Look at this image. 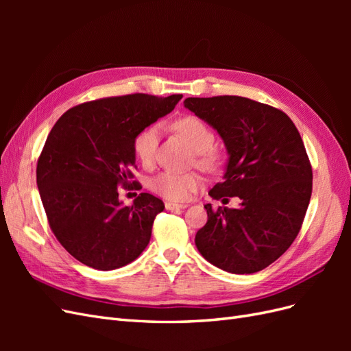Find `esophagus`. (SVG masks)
Returning <instances> with one entry per match:
<instances>
[{"mask_svg": "<svg viewBox=\"0 0 351 351\" xmlns=\"http://www.w3.org/2000/svg\"><path fill=\"white\" fill-rule=\"evenodd\" d=\"M186 204H171V202H165V209L168 210H176V209H186Z\"/></svg>", "mask_w": 351, "mask_h": 351, "instance_id": "esophagus-1", "label": "esophagus"}]
</instances>
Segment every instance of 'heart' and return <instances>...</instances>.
I'll use <instances>...</instances> for the list:
<instances>
[{
    "instance_id": "b5f03b06",
    "label": "heart",
    "mask_w": 351,
    "mask_h": 351,
    "mask_svg": "<svg viewBox=\"0 0 351 351\" xmlns=\"http://www.w3.org/2000/svg\"><path fill=\"white\" fill-rule=\"evenodd\" d=\"M176 130L182 134L190 143V146L197 152V164L208 169L215 171L221 165V155L212 149L215 143V136L209 129V125L202 121L197 117L187 115L176 123ZM158 143V125L152 124L146 127L134 137L133 149L139 161L149 167L156 152ZM202 186V176L196 171L190 173H173L164 171L151 180V189L154 192L169 202H184L193 192Z\"/></svg>"
}]
</instances>
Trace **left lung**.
I'll return each instance as SVG.
<instances>
[{"mask_svg": "<svg viewBox=\"0 0 351 351\" xmlns=\"http://www.w3.org/2000/svg\"><path fill=\"white\" fill-rule=\"evenodd\" d=\"M184 107L218 132L230 155L212 199L239 197V208L205 205L196 247L231 274L269 267L299 234L312 196V165L290 117L249 98H187Z\"/></svg>", "mask_w": 351, "mask_h": 351, "instance_id": "left-lung-1", "label": "left lung"}]
</instances>
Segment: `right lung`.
Returning <instances> with one entry per match:
<instances>
[{"instance_id":"1","label":"right lung","mask_w":351,"mask_h":351,"mask_svg":"<svg viewBox=\"0 0 351 351\" xmlns=\"http://www.w3.org/2000/svg\"><path fill=\"white\" fill-rule=\"evenodd\" d=\"M182 98H102L70 108L52 127L38 158L39 195L54 236L86 267L121 268L149 243L164 202L141 193L132 206H123L119 187L132 184L134 137Z\"/></svg>"}]
</instances>
